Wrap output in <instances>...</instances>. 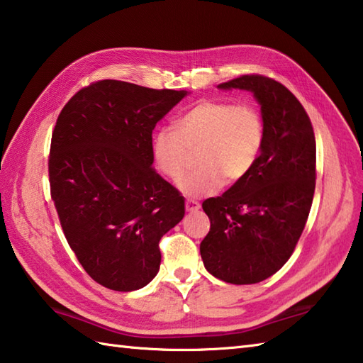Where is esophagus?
Returning a JSON list of instances; mask_svg holds the SVG:
<instances>
[{
	"label": "esophagus",
	"instance_id": "34e87169",
	"mask_svg": "<svg viewBox=\"0 0 363 363\" xmlns=\"http://www.w3.org/2000/svg\"><path fill=\"white\" fill-rule=\"evenodd\" d=\"M184 206H186V211H197L199 208H201V203H199L197 201H194V199H186V202H184Z\"/></svg>",
	"mask_w": 363,
	"mask_h": 363
}]
</instances>
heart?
Wrapping results in <instances>:
<instances>
[{
  "instance_id": "1",
  "label": "heart",
  "mask_w": 363,
  "mask_h": 363,
  "mask_svg": "<svg viewBox=\"0 0 363 363\" xmlns=\"http://www.w3.org/2000/svg\"><path fill=\"white\" fill-rule=\"evenodd\" d=\"M264 143L262 113L249 103L210 99L196 103L177 119L174 130L161 128L152 138V157L158 171L180 182L197 150L199 167L180 184L189 196L211 194L246 179Z\"/></svg>"
}]
</instances>
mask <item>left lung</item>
Wrapping results in <instances>:
<instances>
[{
  "label": "left lung",
  "mask_w": 363,
  "mask_h": 363,
  "mask_svg": "<svg viewBox=\"0 0 363 363\" xmlns=\"http://www.w3.org/2000/svg\"><path fill=\"white\" fill-rule=\"evenodd\" d=\"M218 87L254 94L264 143L246 179L202 203L210 232L201 255L206 271L227 284H258L288 262L306 227L316 180L315 133L304 106L276 79L242 75Z\"/></svg>",
  "instance_id": "8db88e82"
}]
</instances>
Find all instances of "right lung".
Segmentation results:
<instances>
[{
  "instance_id": "right-lung-1",
  "label": "right lung",
  "mask_w": 363,
  "mask_h": 363,
  "mask_svg": "<svg viewBox=\"0 0 363 363\" xmlns=\"http://www.w3.org/2000/svg\"><path fill=\"white\" fill-rule=\"evenodd\" d=\"M186 94L103 79L73 95L56 121L51 199L78 262L109 290L149 284L161 236L184 216V199L152 167V131Z\"/></svg>"
}]
</instances>
